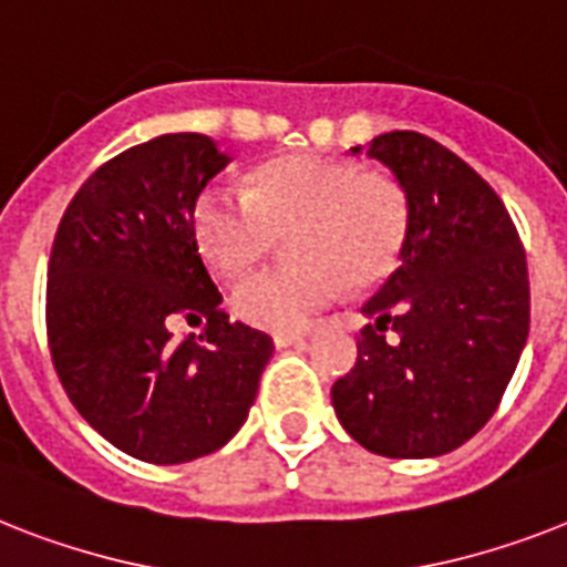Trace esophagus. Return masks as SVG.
Listing matches in <instances>:
<instances>
[{"label": "esophagus", "mask_w": 567, "mask_h": 567, "mask_svg": "<svg viewBox=\"0 0 567 567\" xmlns=\"http://www.w3.org/2000/svg\"><path fill=\"white\" fill-rule=\"evenodd\" d=\"M302 340H306V334H302V331H276L274 334V343L279 349L293 347V343H302Z\"/></svg>", "instance_id": "esophagus-1"}]
</instances>
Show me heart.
Returning <instances> with one entry per match:
<instances>
[{"label":"heart","mask_w":567,"mask_h":567,"mask_svg":"<svg viewBox=\"0 0 567 567\" xmlns=\"http://www.w3.org/2000/svg\"><path fill=\"white\" fill-rule=\"evenodd\" d=\"M195 241L227 276L256 268L293 233L297 261L261 270L233 291L238 320L293 331L352 288L384 282L404 256L411 204L399 179L338 156L291 154L250 174V188L209 183L192 209Z\"/></svg>","instance_id":"1"}]
</instances>
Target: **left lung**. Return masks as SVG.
Segmentation results:
<instances>
[{"label": "left lung", "instance_id": "obj_1", "mask_svg": "<svg viewBox=\"0 0 567 567\" xmlns=\"http://www.w3.org/2000/svg\"><path fill=\"white\" fill-rule=\"evenodd\" d=\"M367 154L404 188L411 236L361 308L370 323L331 404L372 454L440 457L489 422L518 367L530 331L527 259L495 188L440 142L390 131Z\"/></svg>", "mask_w": 567, "mask_h": 567}]
</instances>
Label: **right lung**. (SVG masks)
<instances>
[{
    "label": "right lung",
    "mask_w": 567,
    "mask_h": 567,
    "mask_svg": "<svg viewBox=\"0 0 567 567\" xmlns=\"http://www.w3.org/2000/svg\"><path fill=\"white\" fill-rule=\"evenodd\" d=\"M229 156L165 133L113 156L60 218L45 329L69 402L107 443L156 466L227 445L259 393L274 340L229 323L197 252L192 209ZM207 320L176 343L171 323Z\"/></svg>",
    "instance_id": "right-lung-1"
}]
</instances>
